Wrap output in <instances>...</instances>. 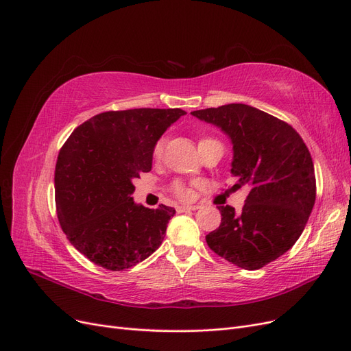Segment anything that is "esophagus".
<instances>
[{"instance_id": "1", "label": "esophagus", "mask_w": 351, "mask_h": 351, "mask_svg": "<svg viewBox=\"0 0 351 351\" xmlns=\"http://www.w3.org/2000/svg\"><path fill=\"white\" fill-rule=\"evenodd\" d=\"M197 208V205H184V206H179L178 208V212H186V210H196Z\"/></svg>"}]
</instances>
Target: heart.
<instances>
[{"label": "heart", "mask_w": 351, "mask_h": 351, "mask_svg": "<svg viewBox=\"0 0 351 351\" xmlns=\"http://www.w3.org/2000/svg\"><path fill=\"white\" fill-rule=\"evenodd\" d=\"M208 141H213V139H210V138H204V139L199 141V145H202V143H205V142H208ZM165 146H166V138H165V136H162V138H159V139L155 142L154 149H152V155H154L155 159H160V158H162L163 152H165ZM172 191H173V193H175L178 197H182V199H185V197L189 196L188 189H186L184 185H182L180 182H175V184L172 185Z\"/></svg>", "instance_id": "heart-1"}]
</instances>
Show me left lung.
Returning <instances> with one entry per match:
<instances>
[{
  "label": "left lung",
  "mask_w": 351,
  "mask_h": 351,
  "mask_svg": "<svg viewBox=\"0 0 351 351\" xmlns=\"http://www.w3.org/2000/svg\"><path fill=\"white\" fill-rule=\"evenodd\" d=\"M192 114L221 128L234 145L232 176L250 193L241 215L219 206L221 225L208 247L243 269H260L291 248L315 202L310 150L287 121L248 104L232 103Z\"/></svg>",
  "instance_id": "1"
}]
</instances>
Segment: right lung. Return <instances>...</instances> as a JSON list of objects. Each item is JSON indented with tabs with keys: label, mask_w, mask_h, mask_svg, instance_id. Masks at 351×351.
Segmentation results:
<instances>
[{
	"label": "right lung",
	"mask_w": 351,
	"mask_h": 351,
	"mask_svg": "<svg viewBox=\"0 0 351 351\" xmlns=\"http://www.w3.org/2000/svg\"><path fill=\"white\" fill-rule=\"evenodd\" d=\"M182 109H129L96 114L69 136L54 172L58 222L91 263L123 271L162 243L171 206L133 202L132 180L152 169V149Z\"/></svg>",
	"instance_id": "1"
}]
</instances>
